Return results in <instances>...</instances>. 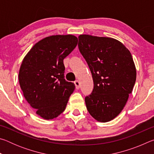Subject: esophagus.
<instances>
[{"mask_svg": "<svg viewBox=\"0 0 154 154\" xmlns=\"http://www.w3.org/2000/svg\"><path fill=\"white\" fill-rule=\"evenodd\" d=\"M74 83H75V87H76L77 89H79V87H80V83H79V81H78V80H76Z\"/></svg>", "mask_w": 154, "mask_h": 154, "instance_id": "esophagus-1", "label": "esophagus"}]
</instances>
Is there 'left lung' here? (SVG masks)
Masks as SVG:
<instances>
[{"instance_id":"obj_1","label":"left lung","mask_w":154,"mask_h":154,"mask_svg":"<svg viewBox=\"0 0 154 154\" xmlns=\"http://www.w3.org/2000/svg\"><path fill=\"white\" fill-rule=\"evenodd\" d=\"M78 47L94 82L85 98L88 111L98 122L111 121L124 109L136 82L131 54L118 40L88 35L79 36Z\"/></svg>"}]
</instances>
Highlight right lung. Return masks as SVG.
<instances>
[{
    "instance_id": "1",
    "label": "right lung",
    "mask_w": 154,
    "mask_h": 154,
    "mask_svg": "<svg viewBox=\"0 0 154 154\" xmlns=\"http://www.w3.org/2000/svg\"><path fill=\"white\" fill-rule=\"evenodd\" d=\"M77 43V38L71 35L48 36L36 43L23 60L20 88L27 102L43 119L60 115L75 90L74 83L64 79L63 60Z\"/></svg>"
}]
</instances>
